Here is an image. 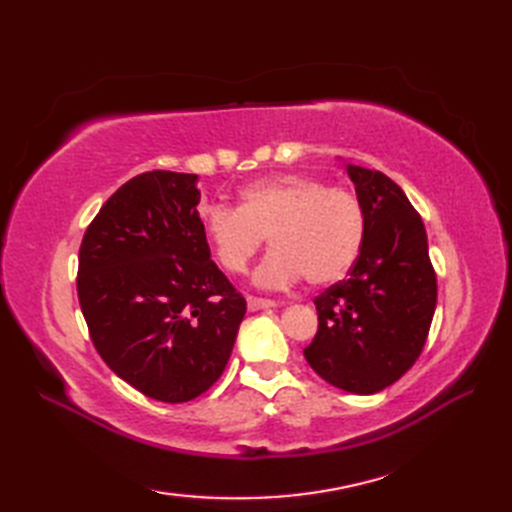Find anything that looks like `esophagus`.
Returning a JSON list of instances; mask_svg holds the SVG:
<instances>
[{"instance_id":"1","label":"esophagus","mask_w":512,"mask_h":512,"mask_svg":"<svg viewBox=\"0 0 512 512\" xmlns=\"http://www.w3.org/2000/svg\"><path fill=\"white\" fill-rule=\"evenodd\" d=\"M248 303V310L250 312H257V310H268V308H275L277 303L270 301V299H259V297H248L246 299Z\"/></svg>"}]
</instances>
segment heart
Listing matches in <instances>:
<instances>
[{"instance_id":"obj_1","label":"heart","mask_w":512,"mask_h":512,"mask_svg":"<svg viewBox=\"0 0 512 512\" xmlns=\"http://www.w3.org/2000/svg\"><path fill=\"white\" fill-rule=\"evenodd\" d=\"M202 231L228 273H244L268 237L273 250L255 284L284 288L308 277L325 286L343 279L365 242V211L352 191L312 176L264 178L239 191V206L204 204Z\"/></svg>"}]
</instances>
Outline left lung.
I'll list each match as a JSON object with an SVG mask.
<instances>
[{
    "label": "left lung",
    "mask_w": 512,
    "mask_h": 512,
    "mask_svg": "<svg viewBox=\"0 0 512 512\" xmlns=\"http://www.w3.org/2000/svg\"><path fill=\"white\" fill-rule=\"evenodd\" d=\"M365 211V242L350 277L314 299L319 332L303 350L325 383L376 394L416 363L438 284L420 215L385 173L345 165Z\"/></svg>",
    "instance_id": "8db88e82"
}]
</instances>
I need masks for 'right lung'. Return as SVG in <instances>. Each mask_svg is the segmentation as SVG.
<instances>
[{"label":"right lung","instance_id":"obj_1","mask_svg":"<svg viewBox=\"0 0 512 512\" xmlns=\"http://www.w3.org/2000/svg\"><path fill=\"white\" fill-rule=\"evenodd\" d=\"M195 173L125 182L85 231L79 303L96 352L160 402L204 394L231 358L244 297L211 259Z\"/></svg>","mask_w":512,"mask_h":512}]
</instances>
